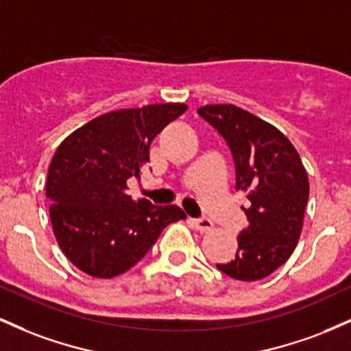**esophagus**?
Returning <instances> with one entry per match:
<instances>
[{
	"label": "esophagus",
	"mask_w": 351,
	"mask_h": 351,
	"mask_svg": "<svg viewBox=\"0 0 351 351\" xmlns=\"http://www.w3.org/2000/svg\"><path fill=\"white\" fill-rule=\"evenodd\" d=\"M191 224L195 226L198 231L201 232H208L211 231L213 228H215V224H213L211 219H208V217H199V219H191Z\"/></svg>",
	"instance_id": "1"
}]
</instances>
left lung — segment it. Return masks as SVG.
I'll use <instances>...</instances> for the list:
<instances>
[{"mask_svg": "<svg viewBox=\"0 0 351 351\" xmlns=\"http://www.w3.org/2000/svg\"><path fill=\"white\" fill-rule=\"evenodd\" d=\"M199 117L231 148L236 189L247 191L249 226L237 236L231 263L216 267L236 280L271 276L292 256L304 226L308 178L291 140L271 123L231 104L204 106Z\"/></svg>", "mask_w": 351, "mask_h": 351, "instance_id": "1", "label": "left lung"}]
</instances>
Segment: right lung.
<instances>
[{
    "label": "right lung",
    "instance_id": "right-lung-1",
    "mask_svg": "<svg viewBox=\"0 0 351 351\" xmlns=\"http://www.w3.org/2000/svg\"><path fill=\"white\" fill-rule=\"evenodd\" d=\"M184 104L123 108L90 120L56 150L46 181L49 216L60 251L92 277L110 279L142 261L170 223L175 204L132 199L127 180L140 178L150 143L186 112Z\"/></svg>",
    "mask_w": 351,
    "mask_h": 351
}]
</instances>
